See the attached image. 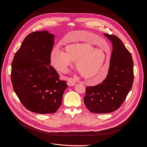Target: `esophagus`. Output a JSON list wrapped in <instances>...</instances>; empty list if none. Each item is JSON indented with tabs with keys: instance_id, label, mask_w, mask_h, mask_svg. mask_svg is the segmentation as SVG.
Segmentation results:
<instances>
[{
	"instance_id": "34e87169",
	"label": "esophagus",
	"mask_w": 147,
	"mask_h": 147,
	"mask_svg": "<svg viewBox=\"0 0 147 147\" xmlns=\"http://www.w3.org/2000/svg\"><path fill=\"white\" fill-rule=\"evenodd\" d=\"M67 85L69 86H73L76 85V83L73 80H69L67 82Z\"/></svg>"
}]
</instances>
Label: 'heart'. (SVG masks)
Instances as JSON below:
<instances>
[{
  "instance_id": "obj_1",
  "label": "heart",
  "mask_w": 147,
  "mask_h": 147,
  "mask_svg": "<svg viewBox=\"0 0 147 147\" xmlns=\"http://www.w3.org/2000/svg\"><path fill=\"white\" fill-rule=\"evenodd\" d=\"M84 32H76V34ZM90 36H94L85 32ZM75 42L70 43L65 47V53L55 47L51 53L53 65L61 72H65L68 67L75 62V66L81 76L92 83H99L107 76L110 57L105 51L88 42H84L83 38H77Z\"/></svg>"
}]
</instances>
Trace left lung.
<instances>
[{
    "label": "left lung",
    "instance_id": "8db88e82",
    "mask_svg": "<svg viewBox=\"0 0 147 147\" xmlns=\"http://www.w3.org/2000/svg\"><path fill=\"white\" fill-rule=\"evenodd\" d=\"M104 35L113 45L109 72L101 83L86 87L84 97L87 109L98 114L118 110L125 101L134 81V63L131 53L117 36Z\"/></svg>",
    "mask_w": 147,
    "mask_h": 147
}]
</instances>
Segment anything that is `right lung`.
<instances>
[{"label": "right lung", "instance_id": "1", "mask_svg": "<svg viewBox=\"0 0 147 147\" xmlns=\"http://www.w3.org/2000/svg\"><path fill=\"white\" fill-rule=\"evenodd\" d=\"M54 42L55 36L46 30L30 33L11 63L13 88L24 107L35 113H56L67 87L50 64Z\"/></svg>", "mask_w": 147, "mask_h": 147}]
</instances>
